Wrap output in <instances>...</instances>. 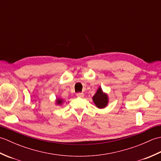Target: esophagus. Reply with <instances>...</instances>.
I'll return each mask as SVG.
<instances>
[{"label": "esophagus", "instance_id": "obj_1", "mask_svg": "<svg viewBox=\"0 0 161 161\" xmlns=\"http://www.w3.org/2000/svg\"><path fill=\"white\" fill-rule=\"evenodd\" d=\"M77 96L78 97H84V93H77Z\"/></svg>", "mask_w": 161, "mask_h": 161}]
</instances>
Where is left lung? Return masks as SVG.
Wrapping results in <instances>:
<instances>
[{
	"instance_id": "left-lung-1",
	"label": "left lung",
	"mask_w": 161,
	"mask_h": 161,
	"mask_svg": "<svg viewBox=\"0 0 161 161\" xmlns=\"http://www.w3.org/2000/svg\"><path fill=\"white\" fill-rule=\"evenodd\" d=\"M95 106L99 108H104L107 107L108 102V97L107 93H104L101 87H99L96 93L93 97Z\"/></svg>"
}]
</instances>
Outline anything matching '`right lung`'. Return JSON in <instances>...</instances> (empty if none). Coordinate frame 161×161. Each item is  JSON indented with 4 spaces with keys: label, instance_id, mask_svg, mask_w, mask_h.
<instances>
[{
    "label": "right lung",
    "instance_id": "right-lung-1",
    "mask_svg": "<svg viewBox=\"0 0 161 161\" xmlns=\"http://www.w3.org/2000/svg\"><path fill=\"white\" fill-rule=\"evenodd\" d=\"M56 103L57 105H61L63 104V100L62 99H60V98H57V100H56Z\"/></svg>",
    "mask_w": 161,
    "mask_h": 161
}]
</instances>
